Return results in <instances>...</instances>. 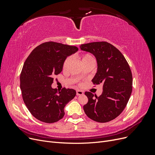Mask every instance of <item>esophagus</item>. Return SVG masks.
<instances>
[{
	"instance_id": "esophagus-1",
	"label": "esophagus",
	"mask_w": 155,
	"mask_h": 155,
	"mask_svg": "<svg viewBox=\"0 0 155 155\" xmlns=\"http://www.w3.org/2000/svg\"><path fill=\"white\" fill-rule=\"evenodd\" d=\"M83 92L82 91H79V90H78L76 91V95L77 96H81V95H83Z\"/></svg>"
}]
</instances>
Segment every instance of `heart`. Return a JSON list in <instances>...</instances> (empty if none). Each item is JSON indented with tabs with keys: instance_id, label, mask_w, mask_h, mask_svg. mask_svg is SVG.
<instances>
[{
	"instance_id": "1",
	"label": "heart",
	"mask_w": 155,
	"mask_h": 155,
	"mask_svg": "<svg viewBox=\"0 0 155 155\" xmlns=\"http://www.w3.org/2000/svg\"><path fill=\"white\" fill-rule=\"evenodd\" d=\"M88 61H94V59L93 57L91 55L87 54H84L81 56V61L83 64L85 63V62ZM70 61H71V58H67L66 59H65L63 63V68L64 70H65L68 67Z\"/></svg>"
}]
</instances>
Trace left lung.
I'll use <instances>...</instances> for the list:
<instances>
[{"instance_id": "8db88e82", "label": "left lung", "mask_w": 155, "mask_h": 155, "mask_svg": "<svg viewBox=\"0 0 155 155\" xmlns=\"http://www.w3.org/2000/svg\"><path fill=\"white\" fill-rule=\"evenodd\" d=\"M80 48L94 55L97 61V72L92 79L94 85L103 86L99 97L86 92L88 103L83 106L91 120L100 123L118 117L129 101L133 76L128 63L120 50L107 42H93L81 45Z\"/></svg>"}]
</instances>
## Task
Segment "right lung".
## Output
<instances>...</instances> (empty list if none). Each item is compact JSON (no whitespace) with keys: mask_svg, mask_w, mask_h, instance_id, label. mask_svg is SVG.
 <instances>
[{"mask_svg":"<svg viewBox=\"0 0 155 155\" xmlns=\"http://www.w3.org/2000/svg\"><path fill=\"white\" fill-rule=\"evenodd\" d=\"M78 50L76 46L46 42L33 50L25 61L20 87L23 101L36 119L51 124L63 118L64 108L76 92L65 88L58 91L51 85L54 76L61 72L65 59Z\"/></svg>","mask_w":155,"mask_h":155,"instance_id":"1","label":"right lung"}]
</instances>
